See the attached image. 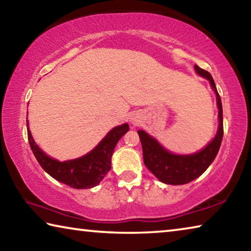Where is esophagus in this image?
Wrapping results in <instances>:
<instances>
[{
    "label": "esophagus",
    "mask_w": 251,
    "mask_h": 251,
    "mask_svg": "<svg viewBox=\"0 0 251 251\" xmlns=\"http://www.w3.org/2000/svg\"><path fill=\"white\" fill-rule=\"evenodd\" d=\"M135 122H136V121H134V124H136V123H135Z\"/></svg>",
    "instance_id": "esophagus-1"
}]
</instances>
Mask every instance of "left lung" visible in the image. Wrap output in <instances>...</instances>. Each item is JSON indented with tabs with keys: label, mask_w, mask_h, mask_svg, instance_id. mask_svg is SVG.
Returning <instances> with one entry per match:
<instances>
[{
	"label": "left lung",
	"mask_w": 251,
	"mask_h": 251,
	"mask_svg": "<svg viewBox=\"0 0 251 251\" xmlns=\"http://www.w3.org/2000/svg\"><path fill=\"white\" fill-rule=\"evenodd\" d=\"M195 70L199 75L209 80L212 90L215 91L216 96H217L219 127L217 135L215 136L212 142L196 154L174 155L161 147L157 141L146 134L145 131L137 130L143 147L144 164L161 182H165V184L184 185L196 179L214 161L223 141V105L215 82L209 72L201 69L198 65H195Z\"/></svg>",
	"instance_id": "8db88e82"
}]
</instances>
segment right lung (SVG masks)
Here are the masks:
<instances>
[{"mask_svg":"<svg viewBox=\"0 0 251 251\" xmlns=\"http://www.w3.org/2000/svg\"><path fill=\"white\" fill-rule=\"evenodd\" d=\"M26 123H28L27 117ZM128 129V124L117 126L110 130L103 141L88 154L80 158L62 161V163L50 158L43 151L40 150L33 141L28 128L27 138L34 156L49 175L72 188L86 189L99 185L106 174L109 172L114 148Z\"/></svg>","mask_w":251,"mask_h":251,"instance_id":"add662e5","label":"right lung"}]
</instances>
